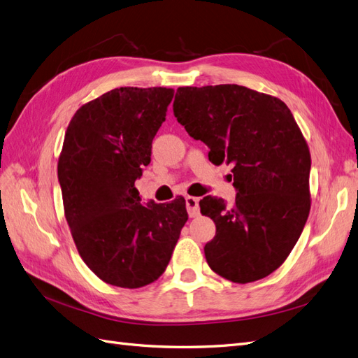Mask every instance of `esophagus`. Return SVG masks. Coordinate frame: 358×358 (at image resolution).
Here are the masks:
<instances>
[{
	"instance_id": "obj_1",
	"label": "esophagus",
	"mask_w": 358,
	"mask_h": 358,
	"mask_svg": "<svg viewBox=\"0 0 358 358\" xmlns=\"http://www.w3.org/2000/svg\"><path fill=\"white\" fill-rule=\"evenodd\" d=\"M185 204H187V210H188V215L191 216V218H194V216L199 215V212H200L199 199L188 196V197H185Z\"/></svg>"
}]
</instances>
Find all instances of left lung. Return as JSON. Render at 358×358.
<instances>
[{
	"instance_id": "left-lung-1",
	"label": "left lung",
	"mask_w": 358,
	"mask_h": 358,
	"mask_svg": "<svg viewBox=\"0 0 358 358\" xmlns=\"http://www.w3.org/2000/svg\"><path fill=\"white\" fill-rule=\"evenodd\" d=\"M173 112L208 145L209 161L233 166V208L200 201L216 225L204 246L209 267L237 284L266 278L289 255L310 209V154L294 116L276 96L239 85L179 88Z\"/></svg>"
}]
</instances>
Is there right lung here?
I'll return each instance as SVG.
<instances>
[{"label":"right lung","instance_id":"right-lung-1","mask_svg":"<svg viewBox=\"0 0 358 358\" xmlns=\"http://www.w3.org/2000/svg\"><path fill=\"white\" fill-rule=\"evenodd\" d=\"M175 91L116 88L83 104L69 124L58 161L64 210L76 248L104 282L140 288L157 280L188 221L185 199H142L134 182Z\"/></svg>","mask_w":358,"mask_h":358}]
</instances>
